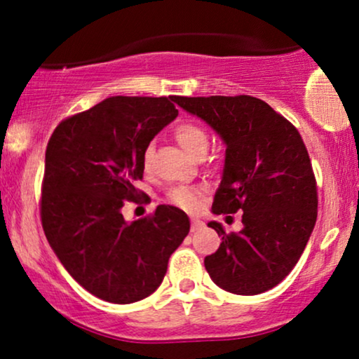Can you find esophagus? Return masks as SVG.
Listing matches in <instances>:
<instances>
[{
	"label": "esophagus",
	"instance_id": "obj_1",
	"mask_svg": "<svg viewBox=\"0 0 359 359\" xmlns=\"http://www.w3.org/2000/svg\"><path fill=\"white\" fill-rule=\"evenodd\" d=\"M203 228H204V222L201 219H192L191 221V231L192 233L199 231V229H203Z\"/></svg>",
	"mask_w": 359,
	"mask_h": 359
}]
</instances>
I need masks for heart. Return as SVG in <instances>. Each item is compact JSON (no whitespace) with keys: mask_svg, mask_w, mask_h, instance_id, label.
I'll use <instances>...</instances> for the list:
<instances>
[{"mask_svg":"<svg viewBox=\"0 0 359 359\" xmlns=\"http://www.w3.org/2000/svg\"><path fill=\"white\" fill-rule=\"evenodd\" d=\"M174 137L180 147L187 151L189 155L196 156V158H203L209 148V135L203 126L197 125L194 121H182L174 128ZM151 148H147L143 154V162L145 167L150 163ZM204 191L201 187H194V185H177L168 191L167 197L172 204L177 208L184 209V211L194 212L199 209L201 199H203Z\"/></svg>","mask_w":359,"mask_h":359,"instance_id":"b5f03b06","label":"heart"}]
</instances>
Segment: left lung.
Wrapping results in <instances>:
<instances>
[{"label":"left lung","mask_w":359,"mask_h":359,"mask_svg":"<svg viewBox=\"0 0 359 359\" xmlns=\"http://www.w3.org/2000/svg\"><path fill=\"white\" fill-rule=\"evenodd\" d=\"M174 101L197 114L226 143L214 214L243 211V229L226 233L204 258L217 287L257 295L278 285L304 253L317 219V184L306 143L288 119L258 97L209 96Z\"/></svg>","instance_id":"left-lung-1"}]
</instances>
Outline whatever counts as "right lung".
I'll use <instances>...</instances> for the list:
<instances>
[{"label": "right lung", "instance_id": "add662e5", "mask_svg": "<svg viewBox=\"0 0 359 359\" xmlns=\"http://www.w3.org/2000/svg\"><path fill=\"white\" fill-rule=\"evenodd\" d=\"M174 97H108L65 118L48 140L40 197L45 236L72 278L106 302L154 294L191 228L174 205L133 222L121 214L126 201L140 203L135 182L143 179V154L179 114Z\"/></svg>", "mask_w": 359, "mask_h": 359}]
</instances>
